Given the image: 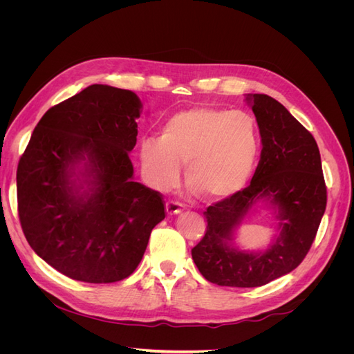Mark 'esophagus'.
I'll use <instances>...</instances> for the list:
<instances>
[{"label":"esophagus","mask_w":354,"mask_h":354,"mask_svg":"<svg viewBox=\"0 0 354 354\" xmlns=\"http://www.w3.org/2000/svg\"><path fill=\"white\" fill-rule=\"evenodd\" d=\"M165 211L168 216H176V214H180L181 211H183V208H181V203L177 202V201H168L165 203Z\"/></svg>","instance_id":"34e87169"}]
</instances>
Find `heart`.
Instances as JSON below:
<instances>
[{
    "label": "heart",
    "mask_w": 354,
    "mask_h": 354,
    "mask_svg": "<svg viewBox=\"0 0 354 354\" xmlns=\"http://www.w3.org/2000/svg\"><path fill=\"white\" fill-rule=\"evenodd\" d=\"M254 118L243 111L196 106L177 112L162 125L159 138L140 145L142 168L149 185L168 190L186 164V180L208 201H223L241 192L259 156Z\"/></svg>",
    "instance_id": "b5f03b06"
}]
</instances>
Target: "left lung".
I'll return each instance as SVG.
<instances>
[{
	"instance_id": "left-lung-1",
	"label": "left lung",
	"mask_w": 354,
	"mask_h": 354,
	"mask_svg": "<svg viewBox=\"0 0 354 354\" xmlns=\"http://www.w3.org/2000/svg\"><path fill=\"white\" fill-rule=\"evenodd\" d=\"M261 136V156L250 186L203 212L207 230L192 248L201 274L220 286H263L292 272L312 246L326 208V185L315 137L267 94H248ZM277 208L280 236L264 253L231 246L234 230L257 200Z\"/></svg>"
}]
</instances>
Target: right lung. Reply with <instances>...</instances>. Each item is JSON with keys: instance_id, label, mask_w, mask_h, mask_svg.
<instances>
[{"instance_id": "add662e5", "label": "right lung", "mask_w": 354, "mask_h": 354, "mask_svg": "<svg viewBox=\"0 0 354 354\" xmlns=\"http://www.w3.org/2000/svg\"><path fill=\"white\" fill-rule=\"evenodd\" d=\"M142 102L130 90L93 84L50 108L17 165V211L30 248L73 281L130 276L162 195L133 180Z\"/></svg>"}]
</instances>
